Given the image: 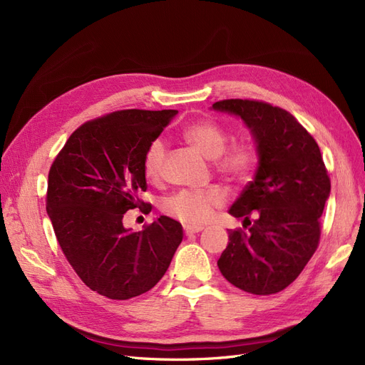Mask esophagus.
Listing matches in <instances>:
<instances>
[{
    "instance_id": "34e87169",
    "label": "esophagus",
    "mask_w": 365,
    "mask_h": 365,
    "mask_svg": "<svg viewBox=\"0 0 365 365\" xmlns=\"http://www.w3.org/2000/svg\"><path fill=\"white\" fill-rule=\"evenodd\" d=\"M200 231H202V227H184V235L187 236V237H192V236H195L196 233H200Z\"/></svg>"
}]
</instances>
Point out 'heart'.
Returning a JSON list of instances; mask_svg holds the SVG:
<instances>
[{"label":"heart","mask_w":365,"mask_h":365,"mask_svg":"<svg viewBox=\"0 0 365 365\" xmlns=\"http://www.w3.org/2000/svg\"><path fill=\"white\" fill-rule=\"evenodd\" d=\"M184 138L208 160H215V169L236 184L245 182L256 169L259 149L251 137H242L230 143V132L215 120H204L184 132ZM168 145L155 138L143 157V170L149 180L161 178ZM225 202L224 193L217 189L181 190L163 202L164 213L187 227H200L212 219L217 208Z\"/></svg>","instance_id":"1"}]
</instances>
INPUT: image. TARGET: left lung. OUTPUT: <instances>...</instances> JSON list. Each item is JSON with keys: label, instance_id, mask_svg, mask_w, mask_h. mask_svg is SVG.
<instances>
[{"label": "left lung", "instance_id": "left-lung-1", "mask_svg": "<svg viewBox=\"0 0 365 365\" xmlns=\"http://www.w3.org/2000/svg\"><path fill=\"white\" fill-rule=\"evenodd\" d=\"M213 109L244 120L259 149L254 180L230 208L248 231H228L230 242L217 267L242 291L280 292L318 248L319 217L330 195L322 152L297 118L279 106L228 98L213 103Z\"/></svg>", "mask_w": 365, "mask_h": 365}]
</instances>
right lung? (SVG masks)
I'll use <instances>...</instances> for the list:
<instances>
[{
    "label": "right lung",
    "mask_w": 365,
    "mask_h": 365,
    "mask_svg": "<svg viewBox=\"0 0 365 365\" xmlns=\"http://www.w3.org/2000/svg\"><path fill=\"white\" fill-rule=\"evenodd\" d=\"M178 114L123 109L77 128L48 172L47 213L68 263L88 288L111 300L148 292L168 271L182 227L160 216L143 231L123 227L128 210L149 213L143 157Z\"/></svg>",
    "instance_id": "add662e5"
}]
</instances>
